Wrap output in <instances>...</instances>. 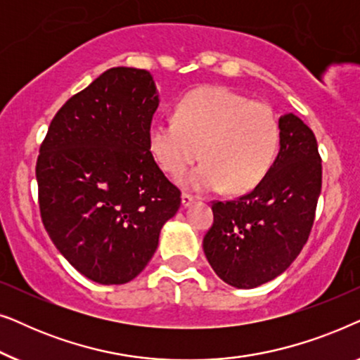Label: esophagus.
I'll return each instance as SVG.
<instances>
[{"label":"esophagus","instance_id":"esophagus-1","mask_svg":"<svg viewBox=\"0 0 360 360\" xmlns=\"http://www.w3.org/2000/svg\"><path fill=\"white\" fill-rule=\"evenodd\" d=\"M193 201H195V196L193 195H190V193L181 195V206H184V208H186V206H190L191 203H193Z\"/></svg>","mask_w":360,"mask_h":360}]
</instances>
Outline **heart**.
Returning <instances> with one entry per match:
<instances>
[{"instance_id":"heart-1","label":"heart","mask_w":360,"mask_h":360,"mask_svg":"<svg viewBox=\"0 0 360 360\" xmlns=\"http://www.w3.org/2000/svg\"><path fill=\"white\" fill-rule=\"evenodd\" d=\"M280 139L272 108L224 86L188 93L175 108V120L149 127V150L160 169L179 176L203 157L205 162L180 179L193 191L229 186L244 193L257 186L272 165Z\"/></svg>"}]
</instances>
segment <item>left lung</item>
Wrapping results in <instances>:
<instances>
[{"instance_id": "left-lung-1", "label": "left lung", "mask_w": 360, "mask_h": 360, "mask_svg": "<svg viewBox=\"0 0 360 360\" xmlns=\"http://www.w3.org/2000/svg\"><path fill=\"white\" fill-rule=\"evenodd\" d=\"M280 150L262 181L238 200L214 201L203 239L206 259L231 287L255 288L290 267L307 244L321 193L313 131L293 112L280 116Z\"/></svg>"}]
</instances>
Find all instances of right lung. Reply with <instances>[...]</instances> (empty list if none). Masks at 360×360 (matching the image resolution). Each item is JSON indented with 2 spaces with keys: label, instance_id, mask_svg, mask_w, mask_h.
<instances>
[{
  "label": "right lung",
  "instance_id": "1",
  "mask_svg": "<svg viewBox=\"0 0 360 360\" xmlns=\"http://www.w3.org/2000/svg\"><path fill=\"white\" fill-rule=\"evenodd\" d=\"M157 106L149 72L110 68L58 110L39 150L44 228L58 252L96 283L136 278L180 208V190L147 142Z\"/></svg>",
  "mask_w": 360,
  "mask_h": 360
}]
</instances>
